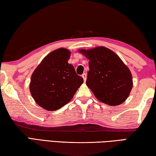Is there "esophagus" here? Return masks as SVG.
<instances>
[{
  "label": "esophagus",
  "instance_id": "1",
  "mask_svg": "<svg viewBox=\"0 0 156 156\" xmlns=\"http://www.w3.org/2000/svg\"><path fill=\"white\" fill-rule=\"evenodd\" d=\"M82 77H83L84 81L86 82V80H87V74H86V73H83V74L82 75Z\"/></svg>",
  "mask_w": 156,
  "mask_h": 156
}]
</instances>
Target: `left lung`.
Returning a JSON list of instances; mask_svg holds the SVG:
<instances>
[{
    "mask_svg": "<svg viewBox=\"0 0 156 156\" xmlns=\"http://www.w3.org/2000/svg\"><path fill=\"white\" fill-rule=\"evenodd\" d=\"M78 51L89 60L86 84L96 98L110 106L125 102L133 87V79L120 58L105 47Z\"/></svg>",
    "mask_w": 156,
    "mask_h": 156,
    "instance_id": "obj_1",
    "label": "left lung"
}]
</instances>
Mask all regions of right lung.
I'll use <instances>...</instances> for the list:
<instances>
[{
    "instance_id": "add662e5",
    "label": "right lung",
    "mask_w": 156,
    "mask_h": 156,
    "mask_svg": "<svg viewBox=\"0 0 156 156\" xmlns=\"http://www.w3.org/2000/svg\"><path fill=\"white\" fill-rule=\"evenodd\" d=\"M69 50L59 48L44 58L31 75L30 91L35 102L47 111L60 109L73 98L83 83L69 64Z\"/></svg>"
}]
</instances>
